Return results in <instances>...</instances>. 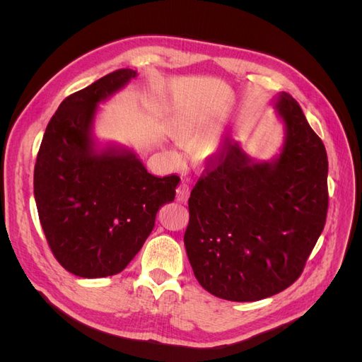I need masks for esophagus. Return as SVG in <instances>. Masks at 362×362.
<instances>
[{
    "instance_id": "obj_1",
    "label": "esophagus",
    "mask_w": 362,
    "mask_h": 362,
    "mask_svg": "<svg viewBox=\"0 0 362 362\" xmlns=\"http://www.w3.org/2000/svg\"><path fill=\"white\" fill-rule=\"evenodd\" d=\"M189 196H190V187H189L187 184L181 182V184L178 185V189H177V201H180V202H187Z\"/></svg>"
}]
</instances>
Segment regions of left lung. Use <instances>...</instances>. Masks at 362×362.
Returning a JSON list of instances; mask_svg holds the SVG:
<instances>
[{"mask_svg": "<svg viewBox=\"0 0 362 362\" xmlns=\"http://www.w3.org/2000/svg\"><path fill=\"white\" fill-rule=\"evenodd\" d=\"M272 104L284 124L279 154L258 161L240 141L228 144L190 193V266L208 293L226 300L254 302L290 287L326 222L323 141L288 93Z\"/></svg>", "mask_w": 362, "mask_h": 362, "instance_id": "1", "label": "left lung"}]
</instances>
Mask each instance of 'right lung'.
Instances as JSON below:
<instances>
[{
	"instance_id": "add662e5",
	"label": "right lung",
	"mask_w": 362,
	"mask_h": 362,
	"mask_svg": "<svg viewBox=\"0 0 362 362\" xmlns=\"http://www.w3.org/2000/svg\"><path fill=\"white\" fill-rule=\"evenodd\" d=\"M137 76L119 69L64 100L49 120L35 166V199L54 257L81 278L122 272L175 199L180 177H154L136 152L95 139L100 104Z\"/></svg>"
}]
</instances>
